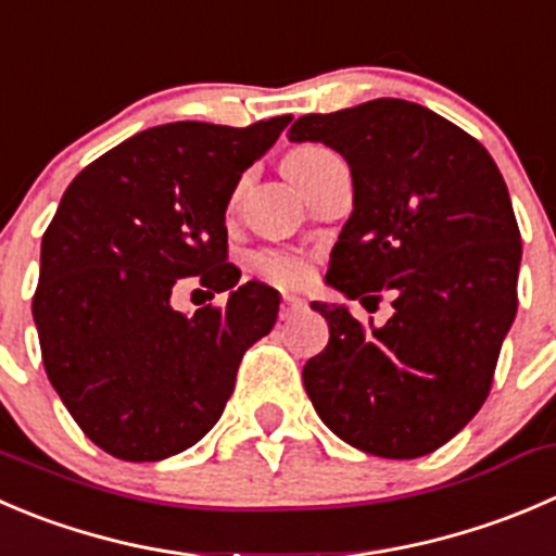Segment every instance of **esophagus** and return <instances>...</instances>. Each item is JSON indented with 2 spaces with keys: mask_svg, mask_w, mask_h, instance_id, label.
<instances>
[{
  "mask_svg": "<svg viewBox=\"0 0 556 556\" xmlns=\"http://www.w3.org/2000/svg\"><path fill=\"white\" fill-rule=\"evenodd\" d=\"M304 309V299H299V295H282V304H279V317L282 320H288V317H293L295 312Z\"/></svg>",
  "mask_w": 556,
  "mask_h": 556,
  "instance_id": "34e87169",
  "label": "esophagus"
}]
</instances>
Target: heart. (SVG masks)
Returning a JSON list of instances; mask_svg holds the SVG:
<instances>
[{
	"label": "heart",
	"mask_w": 556,
	"mask_h": 556,
	"mask_svg": "<svg viewBox=\"0 0 556 556\" xmlns=\"http://www.w3.org/2000/svg\"><path fill=\"white\" fill-rule=\"evenodd\" d=\"M328 157H333L328 149L306 143V147L293 149V152L285 157L282 168L290 179L299 181L306 170L315 168L317 163H323V160ZM257 271H261L268 282L279 285V288H299V285H304L306 279H309V263L301 255H293V252H263V255L257 257Z\"/></svg>",
	"instance_id": "heart-1"
}]
</instances>
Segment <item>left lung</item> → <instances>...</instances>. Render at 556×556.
Segmentation results:
<instances>
[{
    "instance_id": "8db88e82",
    "label": "left lung",
    "mask_w": 556,
    "mask_h": 556,
    "mask_svg": "<svg viewBox=\"0 0 556 556\" xmlns=\"http://www.w3.org/2000/svg\"><path fill=\"white\" fill-rule=\"evenodd\" d=\"M288 138L326 143L353 176L326 282L366 309L386 290L393 306L377 328L312 301L331 337L306 361V393L353 448L432 454L486 402L519 306L521 236L503 174L465 129L393 97L301 116Z\"/></svg>"
}]
</instances>
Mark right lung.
I'll list each match as a JSON object with an SVG mask.
<instances>
[{
  "mask_svg": "<svg viewBox=\"0 0 556 556\" xmlns=\"http://www.w3.org/2000/svg\"><path fill=\"white\" fill-rule=\"evenodd\" d=\"M290 116L250 127L174 122L86 165L42 233L31 299L42 364L86 438L124 462H160L219 421L247 348L277 323L279 293L239 282L225 208ZM192 276L225 307L176 313Z\"/></svg>",
  "mask_w": 556,
  "mask_h": 556,
  "instance_id": "add662e5",
  "label": "right lung"
}]
</instances>
